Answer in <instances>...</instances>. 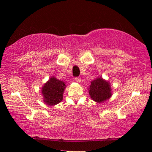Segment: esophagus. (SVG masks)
Masks as SVG:
<instances>
[{
	"mask_svg": "<svg viewBox=\"0 0 152 152\" xmlns=\"http://www.w3.org/2000/svg\"><path fill=\"white\" fill-rule=\"evenodd\" d=\"M75 80L77 82H81V78H80V77H76Z\"/></svg>",
	"mask_w": 152,
	"mask_h": 152,
	"instance_id": "1",
	"label": "esophagus"
}]
</instances>
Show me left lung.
<instances>
[{"mask_svg": "<svg viewBox=\"0 0 152 152\" xmlns=\"http://www.w3.org/2000/svg\"><path fill=\"white\" fill-rule=\"evenodd\" d=\"M88 92L92 100L99 103L107 101L112 95L109 82L104 80L101 77L91 82Z\"/></svg>", "mask_w": 152, "mask_h": 152, "instance_id": "8db88e82", "label": "left lung"}]
</instances>
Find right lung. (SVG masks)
Returning <instances> with one entry per match:
<instances>
[{"label": "right lung", "instance_id": "right-lung-1", "mask_svg": "<svg viewBox=\"0 0 152 152\" xmlns=\"http://www.w3.org/2000/svg\"><path fill=\"white\" fill-rule=\"evenodd\" d=\"M66 87L65 82L55 77H51L42 87L43 102L50 106L58 104L62 101L63 93Z\"/></svg>", "mask_w": 152, "mask_h": 152}]
</instances>
